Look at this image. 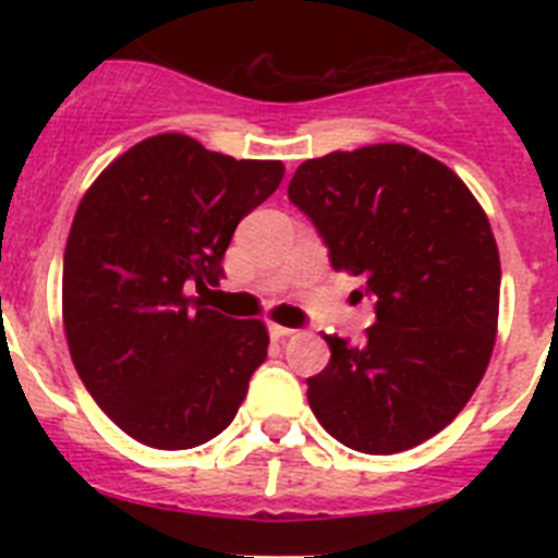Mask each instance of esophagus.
Returning a JSON list of instances; mask_svg holds the SVG:
<instances>
[{"mask_svg": "<svg viewBox=\"0 0 558 558\" xmlns=\"http://www.w3.org/2000/svg\"><path fill=\"white\" fill-rule=\"evenodd\" d=\"M268 332H270V338H274V340H282V338H290V335H293V329L282 327V324L270 322L268 324Z\"/></svg>", "mask_w": 558, "mask_h": 558, "instance_id": "1", "label": "esophagus"}]
</instances>
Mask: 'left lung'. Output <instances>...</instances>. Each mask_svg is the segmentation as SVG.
Wrapping results in <instances>:
<instances>
[{
	"mask_svg": "<svg viewBox=\"0 0 558 558\" xmlns=\"http://www.w3.org/2000/svg\"><path fill=\"white\" fill-rule=\"evenodd\" d=\"M288 198L377 315L360 347L324 335L332 357L307 379L315 418L368 456L422 445L463 411L495 349L500 254L486 211L450 167L391 142L304 161Z\"/></svg>",
	"mask_w": 558,
	"mask_h": 558,
	"instance_id": "obj_1",
	"label": "left lung"
}]
</instances>
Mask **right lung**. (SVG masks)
<instances>
[{"label":"right lung","instance_id":"right-lung-1","mask_svg":"<svg viewBox=\"0 0 558 558\" xmlns=\"http://www.w3.org/2000/svg\"><path fill=\"white\" fill-rule=\"evenodd\" d=\"M282 161L231 159L159 133L88 186L63 254V329L83 386L113 425L156 450L223 433L268 357L259 318L190 295L223 276L236 223L282 184Z\"/></svg>","mask_w":558,"mask_h":558}]
</instances>
